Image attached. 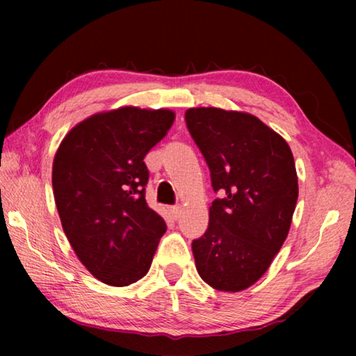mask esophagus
Listing matches in <instances>:
<instances>
[{
    "mask_svg": "<svg viewBox=\"0 0 356 356\" xmlns=\"http://www.w3.org/2000/svg\"><path fill=\"white\" fill-rule=\"evenodd\" d=\"M171 213L174 220H179L180 215H182V206H174L171 207Z\"/></svg>",
    "mask_w": 356,
    "mask_h": 356,
    "instance_id": "obj_1",
    "label": "esophagus"
}]
</instances>
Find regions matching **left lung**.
<instances>
[{
  "label": "left lung",
  "instance_id": "left-lung-1",
  "mask_svg": "<svg viewBox=\"0 0 356 356\" xmlns=\"http://www.w3.org/2000/svg\"><path fill=\"white\" fill-rule=\"evenodd\" d=\"M186 127L206 159L212 186L209 227L193 240L196 270L210 287L240 292L262 278L291 229L298 177L284 138L243 111L190 108Z\"/></svg>",
  "mask_w": 356,
  "mask_h": 356
}]
</instances>
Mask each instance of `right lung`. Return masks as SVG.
Here are the masks:
<instances>
[{
  "label": "right lung",
  "mask_w": 356,
  "mask_h": 356,
  "mask_svg": "<svg viewBox=\"0 0 356 356\" xmlns=\"http://www.w3.org/2000/svg\"><path fill=\"white\" fill-rule=\"evenodd\" d=\"M171 110L120 106L76 124L53 160L65 237L94 278L130 286L146 276L166 222L146 202L144 156L171 129Z\"/></svg>",
  "instance_id": "add662e5"
}]
</instances>
